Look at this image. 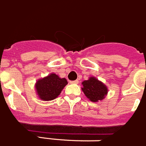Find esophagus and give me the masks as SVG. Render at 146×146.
Segmentation results:
<instances>
[{"mask_svg": "<svg viewBox=\"0 0 146 146\" xmlns=\"http://www.w3.org/2000/svg\"><path fill=\"white\" fill-rule=\"evenodd\" d=\"M70 83H72V84H78L79 81H78V80H74V81H70Z\"/></svg>", "mask_w": 146, "mask_h": 146, "instance_id": "1", "label": "esophagus"}]
</instances>
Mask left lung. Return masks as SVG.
I'll return each mask as SVG.
<instances>
[{"label": "left lung", "mask_w": 146, "mask_h": 146, "mask_svg": "<svg viewBox=\"0 0 146 146\" xmlns=\"http://www.w3.org/2000/svg\"><path fill=\"white\" fill-rule=\"evenodd\" d=\"M82 91L90 101L99 102L103 100L108 94V87L95 77H90L82 82Z\"/></svg>", "instance_id": "left-lung-1"}]
</instances>
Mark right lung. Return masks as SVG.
I'll use <instances>...</instances> for the list:
<instances>
[{
	"instance_id": "obj_1",
	"label": "right lung",
	"mask_w": 146,
	"mask_h": 146,
	"mask_svg": "<svg viewBox=\"0 0 146 146\" xmlns=\"http://www.w3.org/2000/svg\"><path fill=\"white\" fill-rule=\"evenodd\" d=\"M67 84L66 78H61L58 74L51 73L46 77L37 80L35 88L40 100L50 101L58 98Z\"/></svg>"
}]
</instances>
